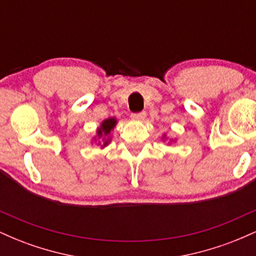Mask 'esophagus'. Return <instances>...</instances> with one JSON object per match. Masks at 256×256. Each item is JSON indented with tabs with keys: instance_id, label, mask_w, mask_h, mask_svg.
I'll return each instance as SVG.
<instances>
[{
	"instance_id": "obj_1",
	"label": "esophagus",
	"mask_w": 256,
	"mask_h": 256,
	"mask_svg": "<svg viewBox=\"0 0 256 256\" xmlns=\"http://www.w3.org/2000/svg\"><path fill=\"white\" fill-rule=\"evenodd\" d=\"M132 119L134 120H143L146 118V112H138V113L132 114Z\"/></svg>"
}]
</instances>
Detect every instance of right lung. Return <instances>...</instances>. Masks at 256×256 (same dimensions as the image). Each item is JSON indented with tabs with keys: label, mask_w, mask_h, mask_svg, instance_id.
Returning <instances> with one entry per match:
<instances>
[{
	"label": "right lung",
	"mask_w": 256,
	"mask_h": 256,
	"mask_svg": "<svg viewBox=\"0 0 256 256\" xmlns=\"http://www.w3.org/2000/svg\"><path fill=\"white\" fill-rule=\"evenodd\" d=\"M116 120L113 119V118L104 120V122H102L101 128H100L98 130V137H101V136H107V134H110V132L112 128H113L114 126H116ZM107 143H108V140H106V142L104 143V146L107 144Z\"/></svg>",
	"instance_id": "add662e5"
}]
</instances>
